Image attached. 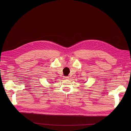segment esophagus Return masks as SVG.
Wrapping results in <instances>:
<instances>
[{"mask_svg": "<svg viewBox=\"0 0 131 131\" xmlns=\"http://www.w3.org/2000/svg\"><path fill=\"white\" fill-rule=\"evenodd\" d=\"M64 79H65V80H68V79H70V77H65Z\"/></svg>", "mask_w": 131, "mask_h": 131, "instance_id": "1", "label": "esophagus"}]
</instances>
